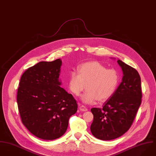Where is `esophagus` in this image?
<instances>
[{
  "mask_svg": "<svg viewBox=\"0 0 156 156\" xmlns=\"http://www.w3.org/2000/svg\"><path fill=\"white\" fill-rule=\"evenodd\" d=\"M80 110L82 112H86L88 110V108L83 105H80Z\"/></svg>",
  "mask_w": 156,
  "mask_h": 156,
  "instance_id": "34e87169",
  "label": "esophagus"
}]
</instances>
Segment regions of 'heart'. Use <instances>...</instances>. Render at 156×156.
I'll list each match as a JSON object with an SVG mask.
<instances>
[{
	"label": "heart",
	"instance_id": "obj_1",
	"mask_svg": "<svg viewBox=\"0 0 156 156\" xmlns=\"http://www.w3.org/2000/svg\"><path fill=\"white\" fill-rule=\"evenodd\" d=\"M78 72L70 73L69 89L78 96L86 86L87 90L81 96L82 101L86 104H94L97 100L106 101L115 92L119 83V75L115 69H107L97 62L81 64Z\"/></svg>",
	"mask_w": 156,
	"mask_h": 156
}]
</instances>
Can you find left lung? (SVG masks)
Returning a JSON list of instances; mask_svg holds the SVG:
<instances>
[{
  "mask_svg": "<svg viewBox=\"0 0 156 156\" xmlns=\"http://www.w3.org/2000/svg\"><path fill=\"white\" fill-rule=\"evenodd\" d=\"M123 71L122 81L102 108H92L90 130L100 140H110L125 133L131 127L142 102L141 80L133 67L118 60Z\"/></svg>",
  "mask_w": 156,
  "mask_h": 156,
  "instance_id": "obj_1",
  "label": "left lung"
}]
</instances>
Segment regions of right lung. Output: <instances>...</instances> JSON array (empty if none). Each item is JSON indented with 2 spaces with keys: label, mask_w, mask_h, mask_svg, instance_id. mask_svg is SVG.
<instances>
[{
  "label": "right lung",
  "mask_w": 156,
  "mask_h": 156,
  "mask_svg": "<svg viewBox=\"0 0 156 156\" xmlns=\"http://www.w3.org/2000/svg\"><path fill=\"white\" fill-rule=\"evenodd\" d=\"M62 60L41 62L22 74L17 101L23 124L35 136L54 140L65 133L78 108L76 99L60 86Z\"/></svg>",
  "instance_id": "1"
}]
</instances>
